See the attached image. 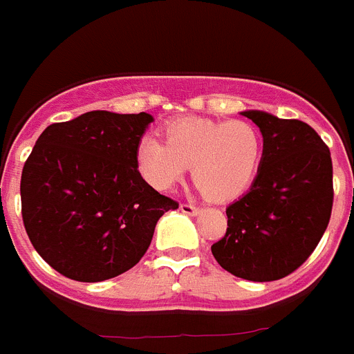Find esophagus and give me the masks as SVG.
Returning a JSON list of instances; mask_svg holds the SVG:
<instances>
[{
    "label": "esophagus",
    "mask_w": 354,
    "mask_h": 354,
    "mask_svg": "<svg viewBox=\"0 0 354 354\" xmlns=\"http://www.w3.org/2000/svg\"><path fill=\"white\" fill-rule=\"evenodd\" d=\"M180 210H182L183 214H187V216H198V214H200V207H196V205L191 203H182L180 205Z\"/></svg>",
    "instance_id": "34e87169"
}]
</instances>
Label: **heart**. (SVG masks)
<instances>
[{"label":"heart","instance_id":"heart-1","mask_svg":"<svg viewBox=\"0 0 354 354\" xmlns=\"http://www.w3.org/2000/svg\"><path fill=\"white\" fill-rule=\"evenodd\" d=\"M165 140L147 135L136 147V165L156 191H171L189 167L205 198L230 201L250 187L263 160V135L252 122L183 117L169 122Z\"/></svg>","mask_w":354,"mask_h":354}]
</instances>
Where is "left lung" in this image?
<instances>
[{
	"label": "left lung",
	"mask_w": 354,
	"mask_h": 354,
	"mask_svg": "<svg viewBox=\"0 0 354 354\" xmlns=\"http://www.w3.org/2000/svg\"><path fill=\"white\" fill-rule=\"evenodd\" d=\"M264 151L250 191L227 207L228 228L212 245L221 268L268 283L295 272L317 248L333 207V163L313 127L272 113L243 111Z\"/></svg>",
	"instance_id": "8db88e82"
}]
</instances>
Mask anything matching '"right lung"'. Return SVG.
<instances>
[{
    "mask_svg": "<svg viewBox=\"0 0 354 354\" xmlns=\"http://www.w3.org/2000/svg\"><path fill=\"white\" fill-rule=\"evenodd\" d=\"M149 113L88 111L41 133L21 174L30 243L53 270L100 283L144 257L154 227L178 203L138 172L136 147Z\"/></svg>",
    "mask_w": 354,
    "mask_h": 354,
    "instance_id": "right-lung-1",
    "label": "right lung"
}]
</instances>
